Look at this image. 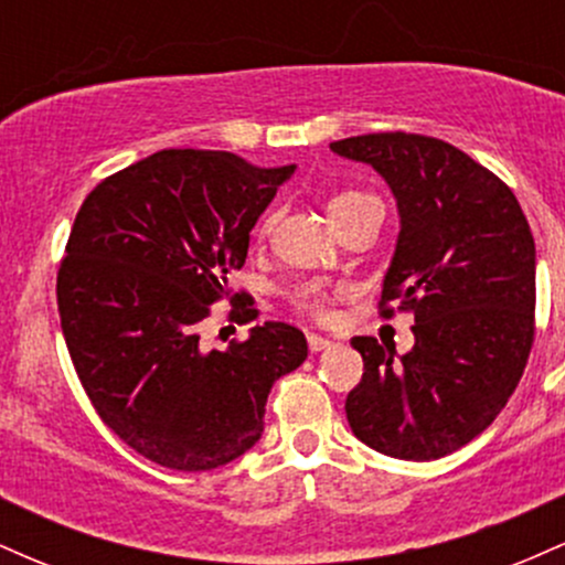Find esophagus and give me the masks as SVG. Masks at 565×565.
Returning <instances> with one entry per match:
<instances>
[{"mask_svg": "<svg viewBox=\"0 0 565 565\" xmlns=\"http://www.w3.org/2000/svg\"><path fill=\"white\" fill-rule=\"evenodd\" d=\"M332 345H334V342L327 340V337L308 334V348H310V353H321V350H327V348H332Z\"/></svg>", "mask_w": 565, "mask_h": 565, "instance_id": "34e87169", "label": "esophagus"}]
</instances>
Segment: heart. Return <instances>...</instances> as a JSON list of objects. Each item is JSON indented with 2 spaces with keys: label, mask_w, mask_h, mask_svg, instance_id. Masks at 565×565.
<instances>
[{
  "label": "heart",
  "mask_w": 565,
  "mask_h": 565,
  "mask_svg": "<svg viewBox=\"0 0 565 565\" xmlns=\"http://www.w3.org/2000/svg\"><path fill=\"white\" fill-rule=\"evenodd\" d=\"M372 196H366V193L361 191H340L334 193L332 199H329V215H332V220L337 223L340 217H345L353 206H359L361 201H366ZM276 225V215H268L265 217L263 228L260 233L265 236V233H270V228ZM329 302H332V291H327L323 287H316V284H310V287H302L300 289V305L308 313L319 316V319H323V316H329Z\"/></svg>",
  "instance_id": "obj_1"
}]
</instances>
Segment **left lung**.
<instances>
[{"label":"left lung","instance_id":"8db88e82","mask_svg":"<svg viewBox=\"0 0 565 565\" xmlns=\"http://www.w3.org/2000/svg\"><path fill=\"white\" fill-rule=\"evenodd\" d=\"M391 185L401 233L382 281L414 313V348L395 355L353 337L364 377L348 393L353 436L395 459H438L497 419L534 342L536 249L529 220L494 172L449 142L374 132L332 142Z\"/></svg>","mask_w":565,"mask_h":565}]
</instances>
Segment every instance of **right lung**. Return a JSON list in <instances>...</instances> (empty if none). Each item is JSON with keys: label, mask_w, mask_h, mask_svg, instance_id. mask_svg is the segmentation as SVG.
Wrapping results in <instances>:
<instances>
[{"label": "right lung", "mask_w": 565, "mask_h": 565, "mask_svg": "<svg viewBox=\"0 0 565 565\" xmlns=\"http://www.w3.org/2000/svg\"><path fill=\"white\" fill-rule=\"evenodd\" d=\"M291 174L170 148L97 183L74 220L57 270L71 361L103 423L161 468L215 470L249 451L274 382L308 359L305 334L281 321L225 350L199 342L212 302H242L228 274ZM231 319L257 310L242 302Z\"/></svg>", "instance_id": "obj_1"}]
</instances>
